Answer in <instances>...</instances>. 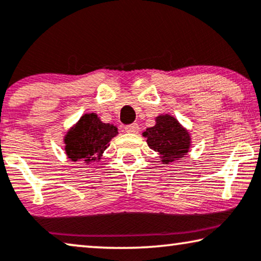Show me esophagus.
<instances>
[{"mask_svg":"<svg viewBox=\"0 0 261 261\" xmlns=\"http://www.w3.org/2000/svg\"><path fill=\"white\" fill-rule=\"evenodd\" d=\"M124 130H126L127 133L137 134L138 132H139V124H138V123H132V124H128V126L124 127Z\"/></svg>","mask_w":261,"mask_h":261,"instance_id":"1","label":"esophagus"}]
</instances>
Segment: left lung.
Wrapping results in <instances>:
<instances>
[{"instance_id":"1","label":"left lung","mask_w":261,"mask_h":261,"mask_svg":"<svg viewBox=\"0 0 261 261\" xmlns=\"http://www.w3.org/2000/svg\"><path fill=\"white\" fill-rule=\"evenodd\" d=\"M142 135L147 138L149 148L159 153L164 165H169L184 158L191 149L190 132L173 115L161 114L156 116L155 124L147 128Z\"/></svg>"}]
</instances>
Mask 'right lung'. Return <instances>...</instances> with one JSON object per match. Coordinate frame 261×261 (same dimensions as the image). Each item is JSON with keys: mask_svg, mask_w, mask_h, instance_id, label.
Wrapping results in <instances>:
<instances>
[{"mask_svg": "<svg viewBox=\"0 0 261 261\" xmlns=\"http://www.w3.org/2000/svg\"><path fill=\"white\" fill-rule=\"evenodd\" d=\"M118 134L114 124L102 122L96 113H86L67 130L63 138L65 152L71 161L97 162Z\"/></svg>", "mask_w": 261, "mask_h": 261, "instance_id": "obj_1", "label": "right lung"}]
</instances>
